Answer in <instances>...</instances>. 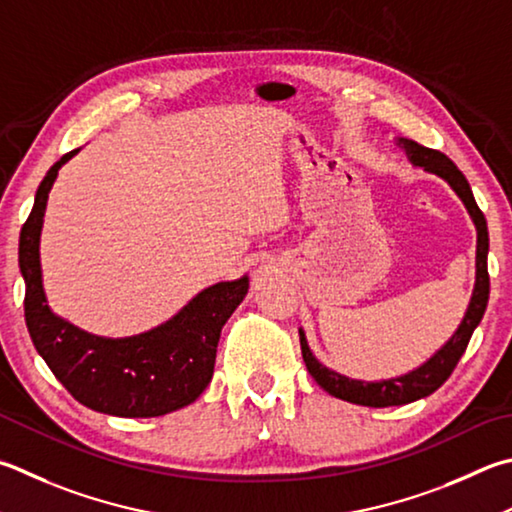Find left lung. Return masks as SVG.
Segmentation results:
<instances>
[{"mask_svg":"<svg viewBox=\"0 0 512 512\" xmlns=\"http://www.w3.org/2000/svg\"><path fill=\"white\" fill-rule=\"evenodd\" d=\"M394 145L398 150H403L407 161L412 167H418L427 174H434L450 185L452 192L461 199L463 206H466L472 224L477 228V257H475V288H472L468 309L463 313V320L459 327L454 329L452 336L443 342V345L436 349L430 358L421 365L414 367L412 371L401 376L392 378H380V380H362V378H349L340 371H333L324 367L322 362L315 358V353L309 347V340H306V333L300 327V345H302V358L306 362V369L315 378L324 392L331 396L342 398L347 403L365 405V407H389V405H405L414 403L418 398L430 396L436 392L452 369L457 367L459 358L466 351L472 331L479 327L483 318V311H486L488 304V293H490V280H488V224L483 212L479 210L475 194L470 190V183L461 170L454 165L448 156L430 150V147H423L410 138H394Z\"/></svg>","mask_w":512,"mask_h":512,"instance_id":"8db88e82","label":"left lung"}]
</instances>
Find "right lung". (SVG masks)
Returning <instances> with one entry per match:
<instances>
[{"label": "right lung", "instance_id": "obj_1", "mask_svg": "<svg viewBox=\"0 0 512 512\" xmlns=\"http://www.w3.org/2000/svg\"><path fill=\"white\" fill-rule=\"evenodd\" d=\"M78 152L64 154L46 172L20 232L26 327L55 378L89 410L123 418L176 412L197 401L210 385L221 329L244 302L250 277L203 288L170 320L136 336H96L53 313L42 280L40 237L46 201L60 167Z\"/></svg>", "mask_w": 512, "mask_h": 512}]
</instances>
